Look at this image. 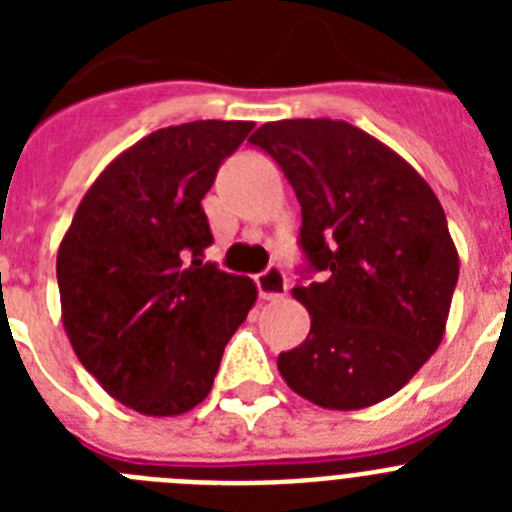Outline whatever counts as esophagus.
<instances>
[{
  "mask_svg": "<svg viewBox=\"0 0 512 512\" xmlns=\"http://www.w3.org/2000/svg\"><path fill=\"white\" fill-rule=\"evenodd\" d=\"M256 284H259V295L264 297V300H284V297H287L289 284L279 266H269L264 274L256 277Z\"/></svg>",
  "mask_w": 512,
  "mask_h": 512,
  "instance_id": "obj_1",
  "label": "esophagus"
}]
</instances>
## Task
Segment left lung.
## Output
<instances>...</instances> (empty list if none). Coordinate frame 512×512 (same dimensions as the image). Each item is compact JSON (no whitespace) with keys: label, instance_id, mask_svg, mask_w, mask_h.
I'll return each mask as SVG.
<instances>
[{"label":"left lung","instance_id":"1","mask_svg":"<svg viewBox=\"0 0 512 512\" xmlns=\"http://www.w3.org/2000/svg\"><path fill=\"white\" fill-rule=\"evenodd\" d=\"M248 140L282 166L302 207L300 243L323 271L292 289L310 333L279 354V374L325 410L372 408L446 333L459 253L441 202L405 158L346 120L266 122Z\"/></svg>","mask_w":512,"mask_h":512}]
</instances>
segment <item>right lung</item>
<instances>
[{
  "label": "right lung",
  "mask_w": 512,
  "mask_h": 512,
  "mask_svg": "<svg viewBox=\"0 0 512 512\" xmlns=\"http://www.w3.org/2000/svg\"><path fill=\"white\" fill-rule=\"evenodd\" d=\"M251 130L246 120H194L140 138L94 179L58 246L71 348L140 415L200 405L259 297L248 277L202 264L212 243L202 197Z\"/></svg>",
  "instance_id": "right-lung-1"
}]
</instances>
